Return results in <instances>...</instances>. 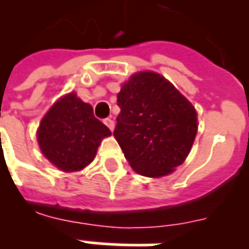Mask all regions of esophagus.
I'll return each mask as SVG.
<instances>
[{"instance_id": "esophagus-1", "label": "esophagus", "mask_w": 249, "mask_h": 249, "mask_svg": "<svg viewBox=\"0 0 249 249\" xmlns=\"http://www.w3.org/2000/svg\"><path fill=\"white\" fill-rule=\"evenodd\" d=\"M103 123H105V124L107 125V126H108V128L111 129V130H113V128H115V123H113L112 119H109V117H107V119H105V120H103Z\"/></svg>"}]
</instances>
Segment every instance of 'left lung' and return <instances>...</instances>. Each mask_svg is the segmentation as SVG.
Masks as SVG:
<instances>
[{"label": "left lung", "mask_w": 249, "mask_h": 249, "mask_svg": "<svg viewBox=\"0 0 249 249\" xmlns=\"http://www.w3.org/2000/svg\"><path fill=\"white\" fill-rule=\"evenodd\" d=\"M117 106L113 136L137 173L161 177L185 161L196 136V111L163 76H132L117 94Z\"/></svg>", "instance_id": "1"}]
</instances>
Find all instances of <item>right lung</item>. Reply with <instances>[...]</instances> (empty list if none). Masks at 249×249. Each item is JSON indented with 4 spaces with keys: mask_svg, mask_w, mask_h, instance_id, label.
<instances>
[{
    "mask_svg": "<svg viewBox=\"0 0 249 249\" xmlns=\"http://www.w3.org/2000/svg\"><path fill=\"white\" fill-rule=\"evenodd\" d=\"M108 136L111 130L94 116L93 107L75 93L49 109L37 132L42 154L64 172L81 170L91 163L102 138Z\"/></svg>",
    "mask_w": 249,
    "mask_h": 249,
    "instance_id": "obj_1",
    "label": "right lung"
}]
</instances>
